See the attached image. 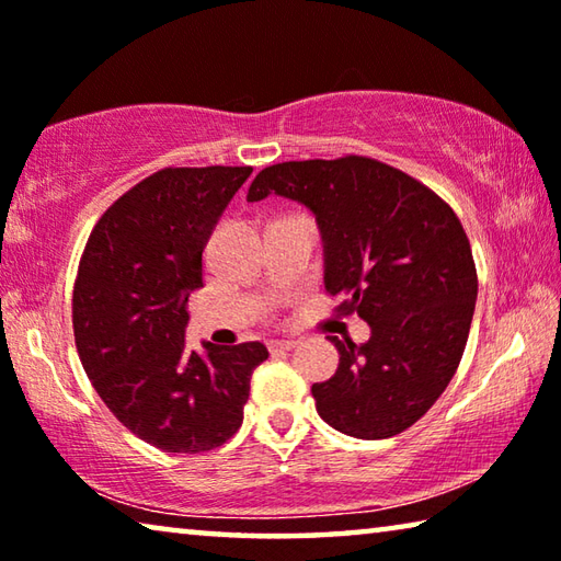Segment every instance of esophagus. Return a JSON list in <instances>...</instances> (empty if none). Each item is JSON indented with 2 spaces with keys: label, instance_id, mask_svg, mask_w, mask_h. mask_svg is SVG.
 <instances>
[{
  "label": "esophagus",
  "instance_id": "34e87169",
  "mask_svg": "<svg viewBox=\"0 0 561 561\" xmlns=\"http://www.w3.org/2000/svg\"><path fill=\"white\" fill-rule=\"evenodd\" d=\"M297 346V341L294 339H277V341H270V351H291Z\"/></svg>",
  "mask_w": 561,
  "mask_h": 561
}]
</instances>
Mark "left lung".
Wrapping results in <instances>:
<instances>
[{
  "instance_id": "8db88e82",
  "label": "left lung",
  "mask_w": 561,
  "mask_h": 561,
  "mask_svg": "<svg viewBox=\"0 0 561 561\" xmlns=\"http://www.w3.org/2000/svg\"><path fill=\"white\" fill-rule=\"evenodd\" d=\"M289 197L317 217L327 291L371 327L366 344L329 336L336 374L311 386L331 428L360 440L428 413L468 344L478 272L455 213L433 190L374 158L289 160L252 180L247 203Z\"/></svg>"
}]
</instances>
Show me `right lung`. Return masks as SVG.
Wrapping results in <instances>:
<instances>
[{
  "label": "right lung",
  "instance_id": "right-lung-1",
  "mask_svg": "<svg viewBox=\"0 0 561 561\" xmlns=\"http://www.w3.org/2000/svg\"><path fill=\"white\" fill-rule=\"evenodd\" d=\"M252 168H165L118 197L83 250L73 336L108 411L165 453H205L242 425L250 378L267 346L190 351L187 297L203 250Z\"/></svg>",
  "mask_w": 561,
  "mask_h": 561
}]
</instances>
